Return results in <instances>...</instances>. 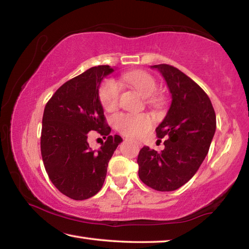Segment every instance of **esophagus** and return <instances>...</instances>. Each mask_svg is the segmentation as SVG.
<instances>
[{"instance_id": "1", "label": "esophagus", "mask_w": 249, "mask_h": 249, "mask_svg": "<svg viewBox=\"0 0 249 249\" xmlns=\"http://www.w3.org/2000/svg\"><path fill=\"white\" fill-rule=\"evenodd\" d=\"M136 145H137V146H140V147H141V144H140V142H136Z\"/></svg>"}]
</instances>
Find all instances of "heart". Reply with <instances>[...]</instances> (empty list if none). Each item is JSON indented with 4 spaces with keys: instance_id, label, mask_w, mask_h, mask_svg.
<instances>
[{
    "instance_id": "b5f03b06",
    "label": "heart",
    "mask_w": 249,
    "mask_h": 249,
    "mask_svg": "<svg viewBox=\"0 0 249 249\" xmlns=\"http://www.w3.org/2000/svg\"><path fill=\"white\" fill-rule=\"evenodd\" d=\"M122 80L145 98L153 95L157 87L153 75L145 71H132L125 73L122 75ZM99 99L105 111H114L120 100L119 84L112 79L105 80L99 89ZM148 101L154 102V99L149 98ZM151 124L153 120L145 113H121L114 117L115 128L129 137L140 136L150 127Z\"/></svg>"
}]
</instances>
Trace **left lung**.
Masks as SVG:
<instances>
[{
  "label": "left lung",
  "instance_id": "1",
  "mask_svg": "<svg viewBox=\"0 0 249 249\" xmlns=\"http://www.w3.org/2000/svg\"><path fill=\"white\" fill-rule=\"evenodd\" d=\"M158 69L172 96L167 115L156 128L165 149L158 153L144 146L137 158L138 176L149 188L174 191L187 183L199 169L210 149L216 128V116L203 89L174 66H151Z\"/></svg>",
  "mask_w": 249,
  "mask_h": 249
}]
</instances>
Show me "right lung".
<instances>
[{"instance_id":"right-lung-1","label":"right lung","mask_w":249,"mask_h":249,"mask_svg":"<svg viewBox=\"0 0 249 249\" xmlns=\"http://www.w3.org/2000/svg\"><path fill=\"white\" fill-rule=\"evenodd\" d=\"M109 66H98L62 84L46 104L40 151L46 172L62 195L73 200L95 196L104 183L107 163L123 141L109 135L99 87ZM98 133L107 141L92 151L89 137Z\"/></svg>"}]
</instances>
